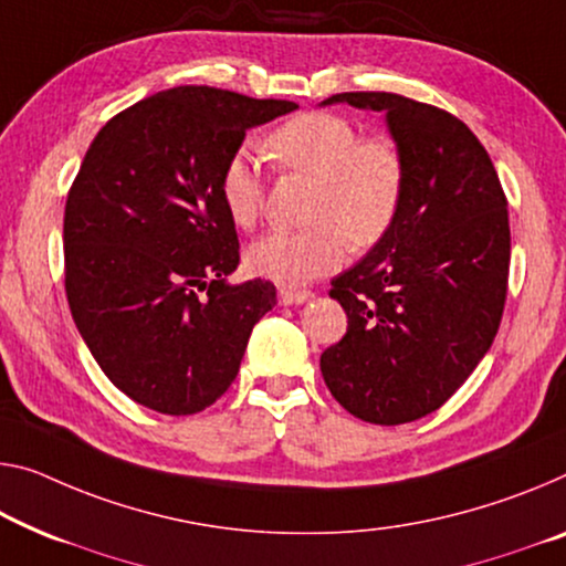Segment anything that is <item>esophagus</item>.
Masks as SVG:
<instances>
[{"mask_svg":"<svg viewBox=\"0 0 566 566\" xmlns=\"http://www.w3.org/2000/svg\"><path fill=\"white\" fill-rule=\"evenodd\" d=\"M313 298L311 291H293V289H281L277 293V301L283 303V306H298V303H306Z\"/></svg>","mask_w":566,"mask_h":566,"instance_id":"esophagus-1","label":"esophagus"}]
</instances>
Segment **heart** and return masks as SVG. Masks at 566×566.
<instances>
[{
	"mask_svg": "<svg viewBox=\"0 0 566 566\" xmlns=\"http://www.w3.org/2000/svg\"><path fill=\"white\" fill-rule=\"evenodd\" d=\"M265 149L277 167L316 179L306 230H275L248 248V268L281 285H306L344 263L349 242L369 248L392 228L405 195V159L385 136L359 138L334 113H301L273 128ZM220 199L230 222L248 230L263 212V177L255 156L238 149L220 171Z\"/></svg>",
	"mask_w": 566,
	"mask_h": 566,
	"instance_id": "b5f03b06",
	"label": "heart"
}]
</instances>
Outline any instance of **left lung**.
<instances>
[{
  "instance_id": "1",
  "label": "left lung",
  "mask_w": 566,
  "mask_h": 566,
  "mask_svg": "<svg viewBox=\"0 0 566 566\" xmlns=\"http://www.w3.org/2000/svg\"><path fill=\"white\" fill-rule=\"evenodd\" d=\"M381 111L405 159L392 228L332 281L349 318L321 354L346 412L402 424L446 405L499 332L509 289L506 195L483 144L453 113L397 93H336L321 106Z\"/></svg>"
}]
</instances>
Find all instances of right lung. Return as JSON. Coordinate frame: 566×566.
Wrapping results in <instances>:
<instances>
[{"label":"right lung","instance_id":"right-lung-1","mask_svg":"<svg viewBox=\"0 0 566 566\" xmlns=\"http://www.w3.org/2000/svg\"><path fill=\"white\" fill-rule=\"evenodd\" d=\"M293 101L179 85L113 116L67 192L65 293L93 359L120 392L195 415L238 377L271 281L228 283L240 242L220 171L245 132Z\"/></svg>","mask_w":566,"mask_h":566}]
</instances>
